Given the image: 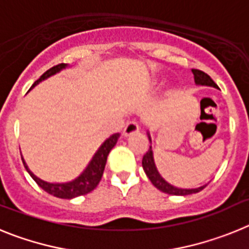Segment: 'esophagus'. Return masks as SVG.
Returning <instances> with one entry per match:
<instances>
[{"instance_id": "34e87169", "label": "esophagus", "mask_w": 249, "mask_h": 249, "mask_svg": "<svg viewBox=\"0 0 249 249\" xmlns=\"http://www.w3.org/2000/svg\"><path fill=\"white\" fill-rule=\"evenodd\" d=\"M140 131V126H138V123L135 122V121H131V122H128L124 126V128H123V135L124 136H131L133 135V133H137V132Z\"/></svg>"}]
</instances>
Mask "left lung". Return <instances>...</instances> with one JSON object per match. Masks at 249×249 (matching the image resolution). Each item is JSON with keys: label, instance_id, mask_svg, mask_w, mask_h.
<instances>
[{"label": "left lung", "instance_id": "obj_1", "mask_svg": "<svg viewBox=\"0 0 249 249\" xmlns=\"http://www.w3.org/2000/svg\"><path fill=\"white\" fill-rule=\"evenodd\" d=\"M193 74H195V81L197 85L202 86H211V87H215L218 89V86L215 85L214 81L211 78L207 73H204L201 70H196L193 68L192 70ZM142 166H143L144 172H146L147 177L149 178V181L152 182V184L158 188L160 191L164 193H168V195L173 196H187V195H192V193H197L199 191H202L206 186H202L199 188H195V190H182V188H177V187L171 186L169 183H167L163 178L160 177V173L157 172V168L155 166V162H153V155H152V149L149 147L148 151L144 153L143 158H142Z\"/></svg>", "mask_w": 249, "mask_h": 249}]
</instances>
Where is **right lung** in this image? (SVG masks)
Wrapping results in <instances>:
<instances>
[{"label":"right lung","instance_id":"right-lung-1","mask_svg":"<svg viewBox=\"0 0 249 249\" xmlns=\"http://www.w3.org/2000/svg\"><path fill=\"white\" fill-rule=\"evenodd\" d=\"M66 63H59V65L53 66V67H51L50 70L45 72L42 76L39 77L38 80L32 85V87L37 85L41 81L46 80L47 77L52 76L56 72L61 71L62 68L66 67ZM31 87V89H32ZM120 137L118 133H114L112 135L111 137L108 138L107 141H105V143L100 147L97 152H96V155L93 156L92 160L89 162V167L83 171L82 175L80 176L78 178H76L74 181L68 182V183H47V182L42 181V179H39L37 178L34 173L31 172L28 167L26 166L25 160L22 158V162L25 164V168L27 169V172L30 173V176L35 179L37 184H38L43 191H46L50 195L54 196V197H58V198H66V199H71L74 198V197H78V196H83L89 193L91 191H93L96 187L98 186L100 183L101 178H102L103 171H105V166L106 162H107V157H108V153L112 148L114 147V144L117 143V140Z\"/></svg>","mask_w":249,"mask_h":249}]
</instances>
